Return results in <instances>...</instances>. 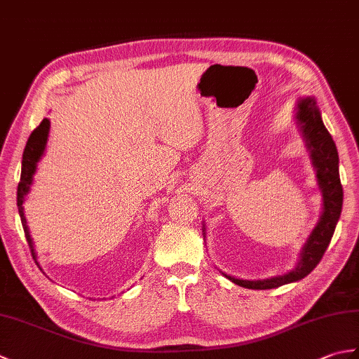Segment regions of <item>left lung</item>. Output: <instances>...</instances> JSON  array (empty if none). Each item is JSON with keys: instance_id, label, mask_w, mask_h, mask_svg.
<instances>
[{"instance_id": "1", "label": "left lung", "mask_w": 359, "mask_h": 359, "mask_svg": "<svg viewBox=\"0 0 359 359\" xmlns=\"http://www.w3.org/2000/svg\"><path fill=\"white\" fill-rule=\"evenodd\" d=\"M294 123L297 126L309 156L316 172L318 187L323 194V211L318 224L311 230L310 236L304 243L299 253V259L293 270L285 274H278L266 279H241L220 271L226 279L234 282L236 285L251 290L278 288L290 282L301 280L316 269L321 261L327 247L332 241L334 228L341 216L342 210V187L339 180V157L338 149L332 135L324 126L321 111L316 104V98L307 95L299 97L294 104ZM203 239L207 238V228L202 226Z\"/></svg>"}]
</instances>
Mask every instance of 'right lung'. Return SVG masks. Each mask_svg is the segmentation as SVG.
<instances>
[{"label":"right lung","mask_w":359,"mask_h":359,"mask_svg":"<svg viewBox=\"0 0 359 359\" xmlns=\"http://www.w3.org/2000/svg\"><path fill=\"white\" fill-rule=\"evenodd\" d=\"M49 131H50V121H49V118H43L40 126L34 129V133L30 134L29 140L26 143L25 152H22L21 177H20L18 191H17V205H18L21 224H22V228H25L26 239H27L30 251H32V256L35 259V262H36V253H35L34 241H32V238H30L27 220H26V216H25V205H22V203L26 202V197L30 191V187H32V184H34V175L36 172L38 162H40L41 157L44 156L46 144H48V139H49ZM36 265H38V262H36Z\"/></svg>","instance_id":"right-lung-1"}]
</instances>
